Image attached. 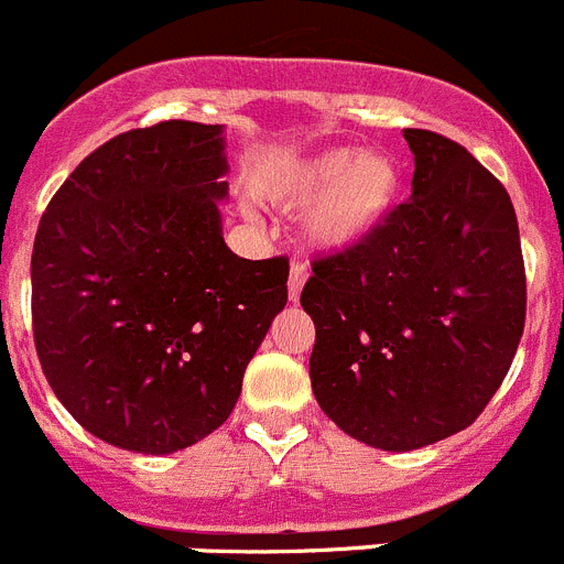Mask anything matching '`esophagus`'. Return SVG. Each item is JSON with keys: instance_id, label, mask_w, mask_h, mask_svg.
I'll list each match as a JSON object with an SVG mask.
<instances>
[{"instance_id": "1", "label": "esophagus", "mask_w": 564, "mask_h": 564, "mask_svg": "<svg viewBox=\"0 0 564 564\" xmlns=\"http://www.w3.org/2000/svg\"><path fill=\"white\" fill-rule=\"evenodd\" d=\"M306 263L303 261H292V270H289V301L297 303V297H301V289L303 283H306Z\"/></svg>"}]
</instances>
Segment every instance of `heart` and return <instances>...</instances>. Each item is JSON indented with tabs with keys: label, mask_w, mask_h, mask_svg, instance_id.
I'll list each match as a JSON object with an SVG mask.
<instances>
[{
	"label": "heart",
	"mask_w": 564,
	"mask_h": 564,
	"mask_svg": "<svg viewBox=\"0 0 564 564\" xmlns=\"http://www.w3.org/2000/svg\"><path fill=\"white\" fill-rule=\"evenodd\" d=\"M399 187L402 174L393 156L334 149L270 171L258 191L283 207L314 202L303 221L306 238L323 250H345L382 225Z\"/></svg>",
	"instance_id": "b5f03b06"
}]
</instances>
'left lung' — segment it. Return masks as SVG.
<instances>
[{"label": "left lung", "mask_w": 564, "mask_h": 564, "mask_svg": "<svg viewBox=\"0 0 564 564\" xmlns=\"http://www.w3.org/2000/svg\"><path fill=\"white\" fill-rule=\"evenodd\" d=\"M413 194L359 245L314 258L308 377L362 444L408 453L460 433L503 384L525 326L514 205L464 145L404 129Z\"/></svg>", "instance_id": "left-lung-1"}]
</instances>
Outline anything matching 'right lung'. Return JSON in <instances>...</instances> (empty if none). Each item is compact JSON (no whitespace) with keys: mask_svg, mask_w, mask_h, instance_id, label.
Here are the masks:
<instances>
[{"mask_svg":"<svg viewBox=\"0 0 564 564\" xmlns=\"http://www.w3.org/2000/svg\"><path fill=\"white\" fill-rule=\"evenodd\" d=\"M221 126L162 120L95 149L55 191L30 258L33 339L80 427L165 455L221 427L286 306L289 261L221 238Z\"/></svg>","mask_w":564,"mask_h":564,"instance_id":"add662e5","label":"right lung"}]
</instances>
